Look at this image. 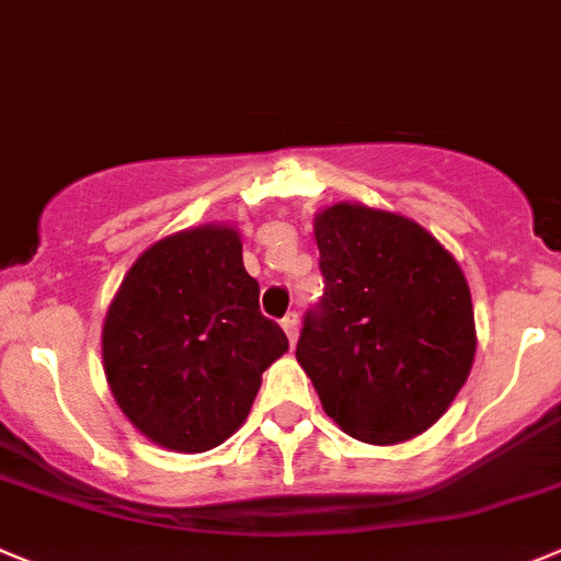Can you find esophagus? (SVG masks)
<instances>
[{"label": "esophagus", "instance_id": "34e87169", "mask_svg": "<svg viewBox=\"0 0 561 561\" xmlns=\"http://www.w3.org/2000/svg\"><path fill=\"white\" fill-rule=\"evenodd\" d=\"M282 330H285L287 341L296 343V337H299V316H296V312H287V316L282 318Z\"/></svg>", "mask_w": 561, "mask_h": 561}]
</instances>
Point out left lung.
<instances>
[{
	"label": "left lung",
	"instance_id": "obj_1",
	"mask_svg": "<svg viewBox=\"0 0 561 561\" xmlns=\"http://www.w3.org/2000/svg\"><path fill=\"white\" fill-rule=\"evenodd\" d=\"M324 296L296 360L327 416L366 444L433 427L476 360V312L456 256L416 220L332 204L312 220Z\"/></svg>",
	"mask_w": 561,
	"mask_h": 561
}]
</instances>
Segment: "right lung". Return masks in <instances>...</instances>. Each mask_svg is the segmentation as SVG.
I'll use <instances>...</instances> for the list:
<instances>
[{"label":"right lung","instance_id":"add662e5","mask_svg":"<svg viewBox=\"0 0 561 561\" xmlns=\"http://www.w3.org/2000/svg\"><path fill=\"white\" fill-rule=\"evenodd\" d=\"M287 352L260 312L240 231L204 224L161 237L130 265L103 321V368L136 431L206 453L249 416L262 371Z\"/></svg>","mask_w":561,"mask_h":561}]
</instances>
